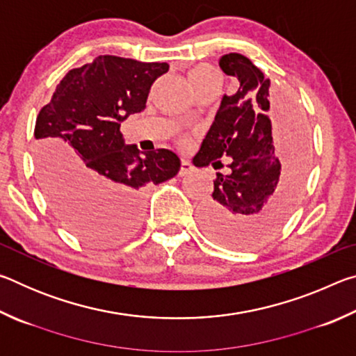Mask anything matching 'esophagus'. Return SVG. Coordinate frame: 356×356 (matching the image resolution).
<instances>
[{"instance_id": "34e87169", "label": "esophagus", "mask_w": 356, "mask_h": 356, "mask_svg": "<svg viewBox=\"0 0 356 356\" xmlns=\"http://www.w3.org/2000/svg\"><path fill=\"white\" fill-rule=\"evenodd\" d=\"M193 172V165L190 163L188 160H182V163H180V171H179V176H188V174Z\"/></svg>"}]
</instances>
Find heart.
Masks as SVG:
<instances>
[{
	"label": "heart",
	"instance_id": "heart-1",
	"mask_svg": "<svg viewBox=\"0 0 356 356\" xmlns=\"http://www.w3.org/2000/svg\"><path fill=\"white\" fill-rule=\"evenodd\" d=\"M188 78L196 91H200V89H202L204 86H207V84H212V83L220 84L218 70L209 64H197L195 67H191L188 70Z\"/></svg>",
	"mask_w": 356,
	"mask_h": 356
}]
</instances>
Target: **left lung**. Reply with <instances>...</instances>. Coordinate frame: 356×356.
Listing matches in <instances>:
<instances>
[{"mask_svg": "<svg viewBox=\"0 0 356 356\" xmlns=\"http://www.w3.org/2000/svg\"><path fill=\"white\" fill-rule=\"evenodd\" d=\"M220 67L240 86L234 95H222L193 163L218 170L221 156H229L231 172H216L212 197L200 218L215 242L250 250L267 242L291 213L308 170V138L298 114L281 106L287 114L276 147L268 78L238 53L221 56Z\"/></svg>", "mask_w": 356, "mask_h": 356, "instance_id": "1", "label": "left lung"}]
</instances>
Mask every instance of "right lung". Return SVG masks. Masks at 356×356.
I'll return each instance as SVG.
<instances>
[{"label": "right lung", "instance_id": "1", "mask_svg": "<svg viewBox=\"0 0 356 356\" xmlns=\"http://www.w3.org/2000/svg\"><path fill=\"white\" fill-rule=\"evenodd\" d=\"M168 69L166 63L99 56L69 70L39 111L42 188L75 236L100 245L129 237L140 225L144 190L179 172L172 150L141 152L120 134V122L146 108L150 86Z\"/></svg>", "mask_w": 356, "mask_h": 356}]
</instances>
